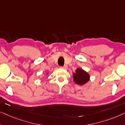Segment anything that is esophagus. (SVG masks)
<instances>
[{
  "mask_svg": "<svg viewBox=\"0 0 125 125\" xmlns=\"http://www.w3.org/2000/svg\"><path fill=\"white\" fill-rule=\"evenodd\" d=\"M61 67L63 68V69H64V70H67L68 68V66H67V65H64V66H61Z\"/></svg>",
  "mask_w": 125,
  "mask_h": 125,
  "instance_id": "34e87169",
  "label": "esophagus"
}]
</instances>
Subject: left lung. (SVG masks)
Wrapping results in <instances>:
<instances>
[{
  "instance_id": "left-lung-1",
  "label": "left lung",
  "mask_w": 125,
  "mask_h": 125,
  "mask_svg": "<svg viewBox=\"0 0 125 125\" xmlns=\"http://www.w3.org/2000/svg\"><path fill=\"white\" fill-rule=\"evenodd\" d=\"M75 71L76 73H73V80L76 84L82 85L87 83L89 80L90 76L82 68H78Z\"/></svg>"
}]
</instances>
